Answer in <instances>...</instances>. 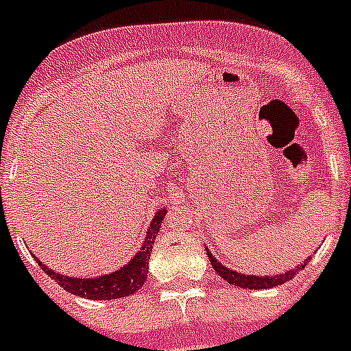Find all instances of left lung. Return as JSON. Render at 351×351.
I'll return each instance as SVG.
<instances>
[{"mask_svg": "<svg viewBox=\"0 0 351 351\" xmlns=\"http://www.w3.org/2000/svg\"><path fill=\"white\" fill-rule=\"evenodd\" d=\"M208 256L215 271L219 273L226 282L233 284V286H239V288L242 289H269V288H275V286H280V284L291 280L295 275H299L300 269H304V266H308V262H310L311 258V256H308L304 262H300L299 266L291 267L289 271L278 273V275H262V277H258V275H245V273L234 271V269H231V267L224 266L219 258H215V256L211 255V251L209 250H208Z\"/></svg>", "mask_w": 351, "mask_h": 351, "instance_id": "8db88e82", "label": "left lung"}]
</instances>
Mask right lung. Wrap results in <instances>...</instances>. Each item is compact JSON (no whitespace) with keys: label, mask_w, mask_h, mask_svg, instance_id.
<instances>
[{"label":"right lung","mask_w":351,"mask_h":351,"mask_svg":"<svg viewBox=\"0 0 351 351\" xmlns=\"http://www.w3.org/2000/svg\"><path fill=\"white\" fill-rule=\"evenodd\" d=\"M167 209H158L154 213L153 220L149 222V230L145 233L140 250L136 251V255L132 256L131 261L127 262L125 266L117 269V271L109 273V275H100V277H69V275H62V273L54 271L49 266H45L43 262L36 258V262L40 264L41 269L54 278L58 286H62L65 291L84 299L93 300H109V299H121V297H129V295L136 293L138 289L142 288L145 278H147L149 271V256L153 251L154 240L160 231L162 220L165 219Z\"/></svg>","instance_id":"add662e5"}]
</instances>
